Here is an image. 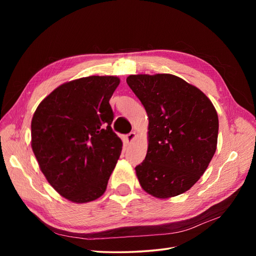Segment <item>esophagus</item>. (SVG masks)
<instances>
[{
    "instance_id": "obj_1",
    "label": "esophagus",
    "mask_w": 256,
    "mask_h": 256,
    "mask_svg": "<svg viewBox=\"0 0 256 256\" xmlns=\"http://www.w3.org/2000/svg\"><path fill=\"white\" fill-rule=\"evenodd\" d=\"M136 132H130L127 136H126V140H127V143L128 144H131L132 143L134 140H136Z\"/></svg>"
}]
</instances>
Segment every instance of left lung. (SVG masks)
<instances>
[{"instance_id": "8db88e82", "label": "left lung", "mask_w": 256, "mask_h": 256, "mask_svg": "<svg viewBox=\"0 0 256 256\" xmlns=\"http://www.w3.org/2000/svg\"><path fill=\"white\" fill-rule=\"evenodd\" d=\"M127 84L148 116V148L136 168L138 182L157 198L180 196L200 180L216 152L214 106L202 90L174 74H131Z\"/></svg>"}]
</instances>
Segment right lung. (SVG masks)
I'll use <instances>...</instances> for the list:
<instances>
[{"label":"right lung","instance_id":"1","mask_svg":"<svg viewBox=\"0 0 256 256\" xmlns=\"http://www.w3.org/2000/svg\"><path fill=\"white\" fill-rule=\"evenodd\" d=\"M115 76H90L63 83L38 104L30 122V146L46 180L72 203L106 192L122 143L111 128L109 100Z\"/></svg>","mask_w":256,"mask_h":256}]
</instances>
